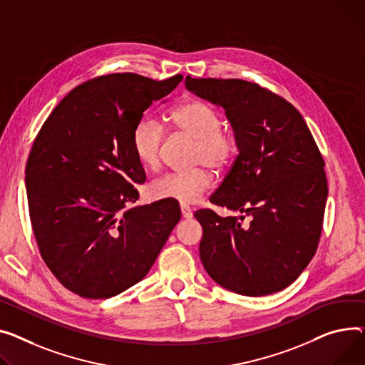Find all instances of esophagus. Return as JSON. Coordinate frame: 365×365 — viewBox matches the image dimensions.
I'll use <instances>...</instances> for the list:
<instances>
[{
  "label": "esophagus",
  "mask_w": 365,
  "mask_h": 365,
  "mask_svg": "<svg viewBox=\"0 0 365 365\" xmlns=\"http://www.w3.org/2000/svg\"><path fill=\"white\" fill-rule=\"evenodd\" d=\"M180 212L183 218H190L192 217V208L186 204H180Z\"/></svg>",
  "instance_id": "1"
}]
</instances>
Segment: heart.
I'll return each mask as SVG.
<instances>
[{
    "label": "heart",
    "mask_w": 365,
    "mask_h": 365,
    "mask_svg": "<svg viewBox=\"0 0 365 365\" xmlns=\"http://www.w3.org/2000/svg\"><path fill=\"white\" fill-rule=\"evenodd\" d=\"M167 120L173 130L195 139L192 164L198 167L158 178L150 185V192L157 200L197 202L214 183V176L207 165L218 172L226 170L237 151L236 138L222 128L220 113L204 101H185L168 113ZM164 138L165 129L160 120L143 115L136 121L132 148L143 167L150 170L160 167Z\"/></svg>",
    "instance_id": "obj_1"
}]
</instances>
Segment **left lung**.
<instances>
[{
  "instance_id": "8db88e82",
  "label": "left lung",
  "mask_w": 365,
  "mask_h": 365,
  "mask_svg": "<svg viewBox=\"0 0 365 365\" xmlns=\"http://www.w3.org/2000/svg\"><path fill=\"white\" fill-rule=\"evenodd\" d=\"M185 85L225 108L239 150L210 202L242 215L220 217L208 208L193 214L204 230V269L239 295L279 292L298 279L319 247L327 200L322 153L299 111L269 89L190 76Z\"/></svg>"
}]
</instances>
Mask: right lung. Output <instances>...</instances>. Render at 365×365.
Returning <instances> with one entry per match:
<instances>
[{"label":"right lung","mask_w":365,"mask_h":365,"mask_svg":"<svg viewBox=\"0 0 365 365\" xmlns=\"http://www.w3.org/2000/svg\"><path fill=\"white\" fill-rule=\"evenodd\" d=\"M182 79H91L64 96L36 135L26 163L31 223L42 259L70 292L106 299L136 284L179 223L175 202L133 207L135 185L147 178L132 132Z\"/></svg>","instance_id":"1"}]
</instances>
